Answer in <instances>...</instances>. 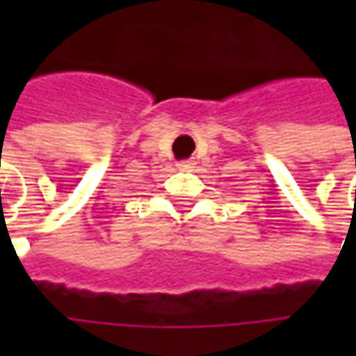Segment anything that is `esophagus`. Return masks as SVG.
<instances>
[{
  "label": "esophagus",
  "instance_id": "esophagus-1",
  "mask_svg": "<svg viewBox=\"0 0 356 356\" xmlns=\"http://www.w3.org/2000/svg\"><path fill=\"white\" fill-rule=\"evenodd\" d=\"M194 164H196L194 160H182V162L178 164V168H180V170H192V168H194Z\"/></svg>",
  "mask_w": 356,
  "mask_h": 356
}]
</instances>
